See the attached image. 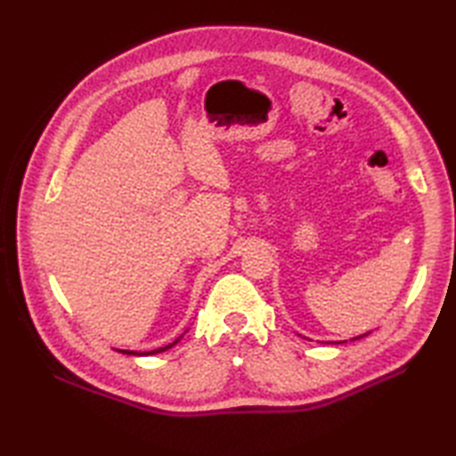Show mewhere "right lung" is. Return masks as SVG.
<instances>
[{
  "label": "right lung",
  "mask_w": 456,
  "mask_h": 456,
  "mask_svg": "<svg viewBox=\"0 0 456 456\" xmlns=\"http://www.w3.org/2000/svg\"><path fill=\"white\" fill-rule=\"evenodd\" d=\"M174 343H178V341H174ZM174 343H172V345H174ZM172 345H168V346H162V348H157V351H151V353H141V354H157V353L167 351V348H170ZM121 353H125V354H137L134 351H121Z\"/></svg>",
  "instance_id": "add662e5"
}]
</instances>
